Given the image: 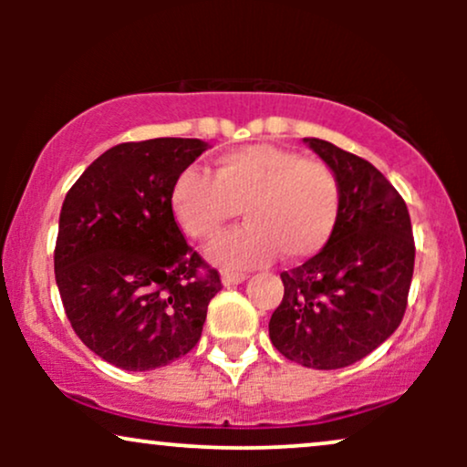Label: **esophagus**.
Returning a JSON list of instances; mask_svg holds the SVG:
<instances>
[{"instance_id": "1", "label": "esophagus", "mask_w": 467, "mask_h": 467, "mask_svg": "<svg viewBox=\"0 0 467 467\" xmlns=\"http://www.w3.org/2000/svg\"><path fill=\"white\" fill-rule=\"evenodd\" d=\"M248 275H244V272H223L222 275V283L226 287H233V285H239V283H244Z\"/></svg>"}]
</instances>
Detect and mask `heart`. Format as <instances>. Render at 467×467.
<instances>
[{
	"label": "heart",
	"mask_w": 467,
	"mask_h": 467,
	"mask_svg": "<svg viewBox=\"0 0 467 467\" xmlns=\"http://www.w3.org/2000/svg\"><path fill=\"white\" fill-rule=\"evenodd\" d=\"M180 228L208 241L244 208L245 226L219 237L208 259L222 267H252L281 252L283 259L314 256L334 234L340 184L334 171L292 149L248 144L217 160L215 178L186 169L171 189Z\"/></svg>",
	"instance_id": "heart-1"
}]
</instances>
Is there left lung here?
Listing matches in <instances>:
<instances>
[{"mask_svg": "<svg viewBox=\"0 0 467 467\" xmlns=\"http://www.w3.org/2000/svg\"><path fill=\"white\" fill-rule=\"evenodd\" d=\"M336 173L340 215L318 254L283 272L270 340L307 368L349 367L378 349L406 312L415 241L406 202L367 160L303 138Z\"/></svg>", "mask_w": 467, "mask_h": 467, "instance_id": "obj_1", "label": "left lung"}]
</instances>
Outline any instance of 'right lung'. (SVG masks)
<instances>
[{
	"label": "right lung",
	"mask_w": 467,
	"mask_h": 467,
	"mask_svg": "<svg viewBox=\"0 0 467 467\" xmlns=\"http://www.w3.org/2000/svg\"><path fill=\"white\" fill-rule=\"evenodd\" d=\"M206 149L197 138L116 144L63 202L58 294L83 345L118 368L153 371L186 356L222 289L171 208L173 182Z\"/></svg>",
	"instance_id": "add662e5"
}]
</instances>
